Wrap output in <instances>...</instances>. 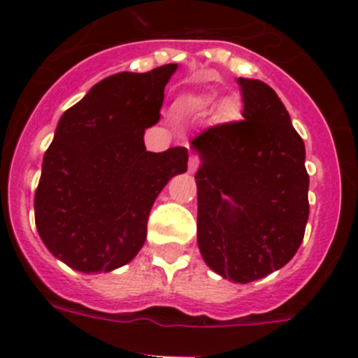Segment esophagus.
<instances>
[{"mask_svg":"<svg viewBox=\"0 0 358 358\" xmlns=\"http://www.w3.org/2000/svg\"><path fill=\"white\" fill-rule=\"evenodd\" d=\"M199 166V159L196 155L189 157V173H194Z\"/></svg>","mask_w":358,"mask_h":358,"instance_id":"1","label":"esophagus"}]
</instances>
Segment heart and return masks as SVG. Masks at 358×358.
<instances>
[{
  "mask_svg": "<svg viewBox=\"0 0 358 358\" xmlns=\"http://www.w3.org/2000/svg\"><path fill=\"white\" fill-rule=\"evenodd\" d=\"M215 101H217V94H214V92L189 96V98H185L180 103V110L187 112V114H205V112H208L215 105L214 117L217 123L231 124L235 121H239L241 115H243V107H241L239 98L223 96L217 103H215Z\"/></svg>",
  "mask_w": 358,
  "mask_h": 358,
  "instance_id": "1",
  "label": "heart"
}]
</instances>
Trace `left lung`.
I'll return each instance as SVG.
<instances>
[{
	"label": "left lung",
	"mask_w": 358,
	"mask_h": 358,
	"mask_svg": "<svg viewBox=\"0 0 358 358\" xmlns=\"http://www.w3.org/2000/svg\"><path fill=\"white\" fill-rule=\"evenodd\" d=\"M243 121L217 124L191 143L201 160L198 246L212 271L248 283L296 255L308 219L305 144L271 87L237 78Z\"/></svg>",
	"instance_id": "8db88e82"
}]
</instances>
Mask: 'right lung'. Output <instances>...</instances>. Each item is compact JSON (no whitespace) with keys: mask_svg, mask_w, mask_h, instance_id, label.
<instances>
[{"mask_svg":"<svg viewBox=\"0 0 358 358\" xmlns=\"http://www.w3.org/2000/svg\"><path fill=\"white\" fill-rule=\"evenodd\" d=\"M178 69L117 73L66 110L44 153L35 224L53 257L82 273H108L143 248L157 196L187 171V148L151 153L164 89Z\"/></svg>","mask_w":358,"mask_h":358,"instance_id":"obj_1","label":"right lung"}]
</instances>
